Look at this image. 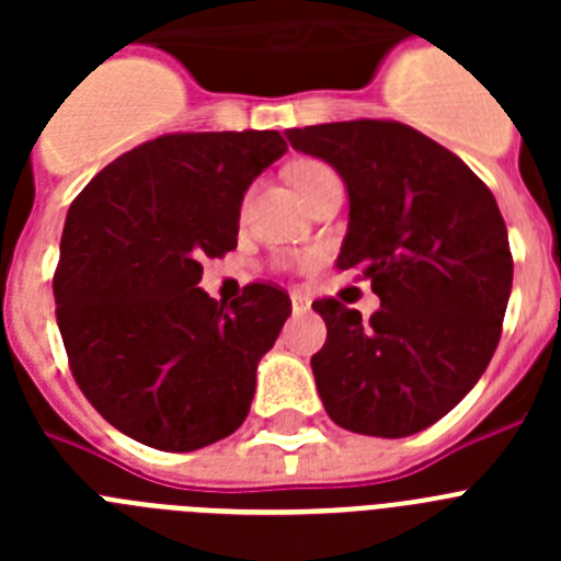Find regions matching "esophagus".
Masks as SVG:
<instances>
[{
	"mask_svg": "<svg viewBox=\"0 0 561 561\" xmlns=\"http://www.w3.org/2000/svg\"><path fill=\"white\" fill-rule=\"evenodd\" d=\"M311 309V300L306 295H291V311H295V314H306V311Z\"/></svg>",
	"mask_w": 561,
	"mask_h": 561,
	"instance_id": "1",
	"label": "esophagus"
}]
</instances>
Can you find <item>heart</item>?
<instances>
[{
  "label": "heart",
  "instance_id": "b5f03b06",
  "mask_svg": "<svg viewBox=\"0 0 561 561\" xmlns=\"http://www.w3.org/2000/svg\"><path fill=\"white\" fill-rule=\"evenodd\" d=\"M329 171L331 168L325 165V162L309 160V162H300V165L291 171V180H295L297 187H306L311 180H317V176H323V173H329Z\"/></svg>",
  "mask_w": 561,
  "mask_h": 561
}]
</instances>
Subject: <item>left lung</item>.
<instances>
[{
    "label": "left lung",
    "instance_id": "8db88e82",
    "mask_svg": "<svg viewBox=\"0 0 561 561\" xmlns=\"http://www.w3.org/2000/svg\"><path fill=\"white\" fill-rule=\"evenodd\" d=\"M348 187L336 266L359 270L381 309L362 320L314 300L325 345L311 356L325 413L351 433L404 438L463 399L492 362L514 261L492 191L449 148L396 121L289 128Z\"/></svg>",
    "mask_w": 561,
    "mask_h": 561
}]
</instances>
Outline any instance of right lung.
Returning a JSON list of instances; mask_svg holds the SVG:
<instances>
[{"label":"right lung","instance_id":"1","mask_svg":"<svg viewBox=\"0 0 561 561\" xmlns=\"http://www.w3.org/2000/svg\"><path fill=\"white\" fill-rule=\"evenodd\" d=\"M277 131L162 134L108 162L69 205L53 275L69 370L103 419L162 453H191L244 424L257 359L291 300L250 284L230 306L199 289L202 261L238 244Z\"/></svg>","mask_w":561,"mask_h":561}]
</instances>
